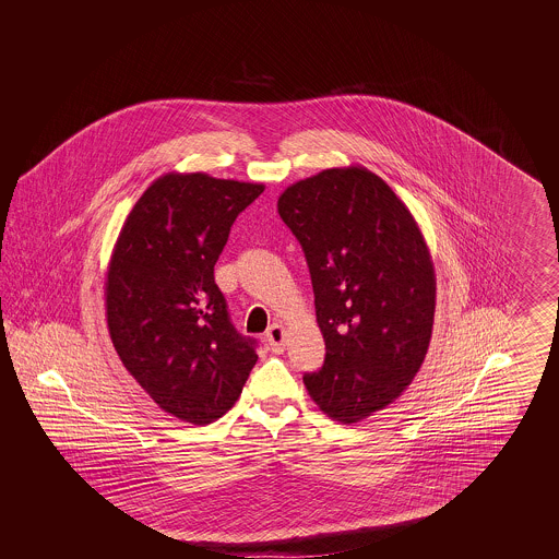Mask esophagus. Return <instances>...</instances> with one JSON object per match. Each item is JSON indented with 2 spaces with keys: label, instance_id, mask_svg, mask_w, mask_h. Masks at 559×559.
I'll return each instance as SVG.
<instances>
[{
  "label": "esophagus",
  "instance_id": "1",
  "mask_svg": "<svg viewBox=\"0 0 559 559\" xmlns=\"http://www.w3.org/2000/svg\"><path fill=\"white\" fill-rule=\"evenodd\" d=\"M266 342L272 352H283L285 349V326L274 322L266 331Z\"/></svg>",
  "mask_w": 559,
  "mask_h": 559
}]
</instances>
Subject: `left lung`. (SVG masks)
I'll use <instances>...</instances> for the list:
<instances>
[{"instance_id": "left-lung-1", "label": "left lung", "mask_w": 559, "mask_h": 559, "mask_svg": "<svg viewBox=\"0 0 559 559\" xmlns=\"http://www.w3.org/2000/svg\"><path fill=\"white\" fill-rule=\"evenodd\" d=\"M310 267L324 365L304 383L320 411L356 424L385 408L426 360L436 274L426 239L379 176L333 167L278 197Z\"/></svg>"}]
</instances>
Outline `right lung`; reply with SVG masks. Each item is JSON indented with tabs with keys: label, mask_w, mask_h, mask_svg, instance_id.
<instances>
[{
	"label": "right lung",
	"mask_w": 559,
	"mask_h": 559,
	"mask_svg": "<svg viewBox=\"0 0 559 559\" xmlns=\"http://www.w3.org/2000/svg\"><path fill=\"white\" fill-rule=\"evenodd\" d=\"M264 185L165 174L138 199L108 262V333L160 408L207 426L226 415L258 362L230 322L213 266L230 226Z\"/></svg>",
	"instance_id": "1"
}]
</instances>
